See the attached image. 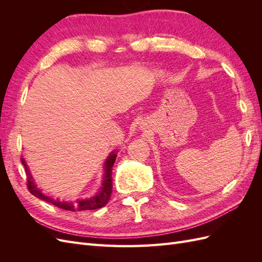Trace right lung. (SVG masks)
<instances>
[{"label": "right lung", "mask_w": 262, "mask_h": 262, "mask_svg": "<svg viewBox=\"0 0 262 262\" xmlns=\"http://www.w3.org/2000/svg\"><path fill=\"white\" fill-rule=\"evenodd\" d=\"M116 157H117V155L114 152L108 157V160L105 165L106 171H105L104 182H102V187L99 190V192L95 196L90 198V199L77 200L74 203L61 202L59 200H53V199H51V198L42 194L40 190L36 188L34 181H33V178H31L30 172L27 168V165H26L25 161H24L23 158L20 161H21V164L24 165V167H25L26 176H27V188L31 194L37 196L38 199L50 202L51 204L55 205V207H58L60 209L77 212V211H86V210H96V209L105 207V205L107 204V202L110 199V195H112V191H113V167H114V164L116 161Z\"/></svg>", "instance_id": "right-lung-1"}]
</instances>
